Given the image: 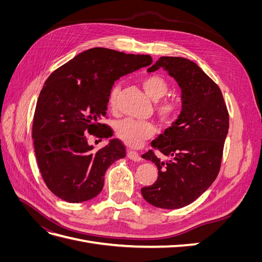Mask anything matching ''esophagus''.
<instances>
[{
    "label": "esophagus",
    "mask_w": 262,
    "mask_h": 262,
    "mask_svg": "<svg viewBox=\"0 0 262 262\" xmlns=\"http://www.w3.org/2000/svg\"><path fill=\"white\" fill-rule=\"evenodd\" d=\"M126 156H128L131 161H134V162H140L142 160L139 153L134 152V150H130V149L128 150V153H126Z\"/></svg>",
    "instance_id": "1"
}]
</instances>
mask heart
Instances as JSON below:
<instances>
[{"label":"heart","mask_w":262,"mask_h":262,"mask_svg":"<svg viewBox=\"0 0 262 262\" xmlns=\"http://www.w3.org/2000/svg\"><path fill=\"white\" fill-rule=\"evenodd\" d=\"M142 87L153 100H158L155 105V112L157 117L164 123H171L178 117L180 107L178 101L173 98H160L164 97L168 92V83L162 75L152 74L145 76L142 80ZM120 93V85L116 84L109 93V106L116 107L117 99ZM161 100L160 101L159 99ZM156 132V128L150 122H140L132 119H124L118 121L115 125V133L119 140L130 147H140L144 141L152 138Z\"/></svg>","instance_id":"obj_1"}]
</instances>
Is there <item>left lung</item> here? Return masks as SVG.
<instances>
[{"mask_svg": "<svg viewBox=\"0 0 262 262\" xmlns=\"http://www.w3.org/2000/svg\"><path fill=\"white\" fill-rule=\"evenodd\" d=\"M163 69L181 90V113L152 146L168 157L158 158L152 149L143 158L158 169L157 180L141 193L156 208L180 209L196 200L220 171L229 117L220 87L194 62L162 57L147 72Z\"/></svg>", "mask_w": 262, "mask_h": 262, "instance_id": "obj_1", "label": "left lung"}]
</instances>
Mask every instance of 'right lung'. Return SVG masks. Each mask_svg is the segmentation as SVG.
I'll return each instance as SVG.
<instances>
[{"instance_id": "1", "label": "right lung", "mask_w": 262, "mask_h": 262, "mask_svg": "<svg viewBox=\"0 0 262 262\" xmlns=\"http://www.w3.org/2000/svg\"><path fill=\"white\" fill-rule=\"evenodd\" d=\"M152 61L147 54L92 48L55 70L46 81L36 105L33 139L39 170L60 199L80 203L98 195L109 166L125 157L119 140L94 150L86 134L113 137L112 129L100 123L113 85Z\"/></svg>"}]
</instances>
